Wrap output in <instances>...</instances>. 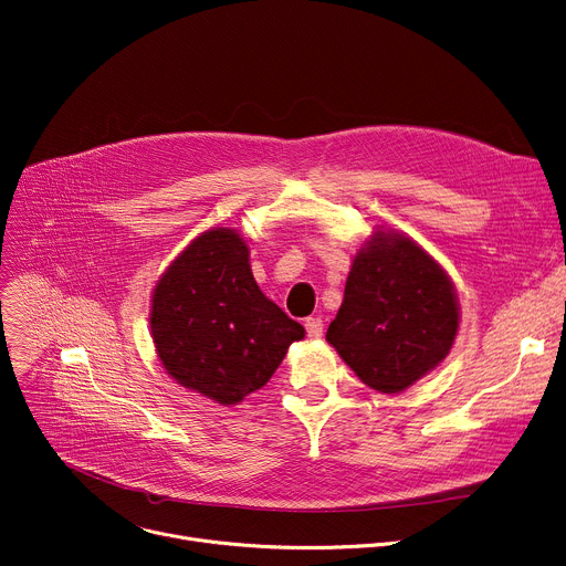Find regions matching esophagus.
<instances>
[{
  "instance_id": "obj_1",
  "label": "esophagus",
  "mask_w": 566,
  "mask_h": 566,
  "mask_svg": "<svg viewBox=\"0 0 566 566\" xmlns=\"http://www.w3.org/2000/svg\"><path fill=\"white\" fill-rule=\"evenodd\" d=\"M304 327H306V334H310V338H321L323 336V321L312 316L304 321Z\"/></svg>"
}]
</instances>
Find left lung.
<instances>
[{
    "label": "left lung",
    "mask_w": 566,
    "mask_h": 566,
    "mask_svg": "<svg viewBox=\"0 0 566 566\" xmlns=\"http://www.w3.org/2000/svg\"><path fill=\"white\" fill-rule=\"evenodd\" d=\"M458 327L444 266L408 234L379 226L352 256L327 343L368 388L397 395L444 361Z\"/></svg>",
    "instance_id": "1"
}]
</instances>
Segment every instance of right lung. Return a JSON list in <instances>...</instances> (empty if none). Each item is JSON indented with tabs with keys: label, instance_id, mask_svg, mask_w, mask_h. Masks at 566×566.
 Returning <instances> with one entry per match:
<instances>
[{
	"label": "right lung",
	"instance_id": "add662e5",
	"mask_svg": "<svg viewBox=\"0 0 566 566\" xmlns=\"http://www.w3.org/2000/svg\"><path fill=\"white\" fill-rule=\"evenodd\" d=\"M150 338L165 373L221 406L260 390L304 327L256 286L234 228L191 239L150 291Z\"/></svg>",
	"mask_w": 566,
	"mask_h": 566
}]
</instances>
